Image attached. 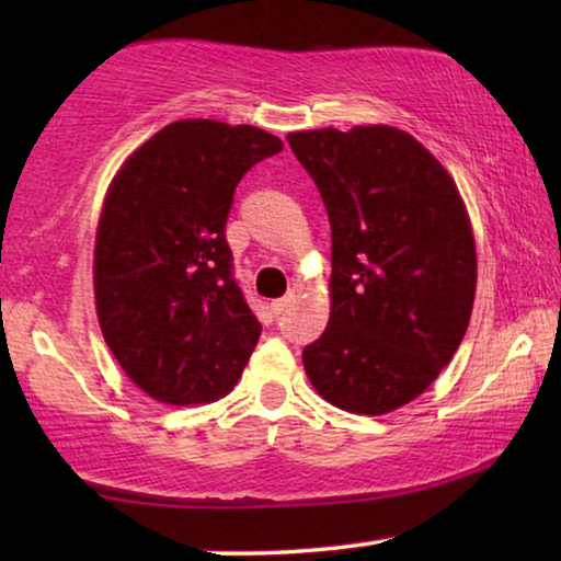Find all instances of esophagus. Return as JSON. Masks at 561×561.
Returning a JSON list of instances; mask_svg holds the SVG:
<instances>
[{
    "instance_id": "esophagus-1",
    "label": "esophagus",
    "mask_w": 561,
    "mask_h": 561,
    "mask_svg": "<svg viewBox=\"0 0 561 561\" xmlns=\"http://www.w3.org/2000/svg\"><path fill=\"white\" fill-rule=\"evenodd\" d=\"M294 301H296V294H288V296H283V298H278V301H273V304H271V311L275 313V317H278V313L286 311L288 306L294 304Z\"/></svg>"
}]
</instances>
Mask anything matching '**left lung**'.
Returning <instances> with one entry per match:
<instances>
[{
	"label": "left lung",
	"mask_w": 561,
	"mask_h": 561,
	"mask_svg": "<svg viewBox=\"0 0 561 561\" xmlns=\"http://www.w3.org/2000/svg\"><path fill=\"white\" fill-rule=\"evenodd\" d=\"M288 145L332 225V311L304 350L306 375L342 411L401 409L439 378L470 324V214L447 168L398 127L304 129Z\"/></svg>",
	"instance_id": "obj_1"
}]
</instances>
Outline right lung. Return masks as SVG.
<instances>
[{
  "instance_id": "obj_1",
  "label": "right lung",
  "mask_w": 561,
  "mask_h": 561,
  "mask_svg": "<svg viewBox=\"0 0 561 561\" xmlns=\"http://www.w3.org/2000/svg\"><path fill=\"white\" fill-rule=\"evenodd\" d=\"M280 150L260 127L179 119L106 188L94 244L99 327L127 378L160 403L219 401L255 350L260 321L232 278L225 225L242 175Z\"/></svg>"
}]
</instances>
